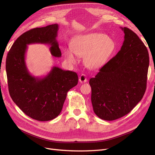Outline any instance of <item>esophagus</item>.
<instances>
[{
  "label": "esophagus",
  "mask_w": 155,
  "mask_h": 155,
  "mask_svg": "<svg viewBox=\"0 0 155 155\" xmlns=\"http://www.w3.org/2000/svg\"><path fill=\"white\" fill-rule=\"evenodd\" d=\"M79 81L80 83H85L87 81V76H85V74H81L79 78Z\"/></svg>",
  "instance_id": "esophagus-1"
}]
</instances>
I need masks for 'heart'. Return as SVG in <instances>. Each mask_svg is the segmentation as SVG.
I'll return each mask as SVG.
<instances>
[{
	"mask_svg": "<svg viewBox=\"0 0 155 155\" xmlns=\"http://www.w3.org/2000/svg\"><path fill=\"white\" fill-rule=\"evenodd\" d=\"M115 41L110 36L100 33H91L79 35L70 43V48L65 51V57L70 63L76 61L74 54L83 57L85 66L91 70L102 67L116 50Z\"/></svg>",
	"mask_w": 155,
	"mask_h": 155,
	"instance_id": "obj_1",
	"label": "heart"
}]
</instances>
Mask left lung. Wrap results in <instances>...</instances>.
<instances>
[{
    "mask_svg": "<svg viewBox=\"0 0 155 155\" xmlns=\"http://www.w3.org/2000/svg\"><path fill=\"white\" fill-rule=\"evenodd\" d=\"M121 29L125 35L120 50L89 81L94 112L107 121L127 114L141 101L146 89L147 49L134 31L126 27Z\"/></svg>",
    "mask_w": 155,
    "mask_h": 155,
    "instance_id": "8db88e82",
    "label": "left lung"
}]
</instances>
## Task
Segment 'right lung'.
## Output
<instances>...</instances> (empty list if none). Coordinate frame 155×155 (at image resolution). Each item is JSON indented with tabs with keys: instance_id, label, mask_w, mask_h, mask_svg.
<instances>
[{
	"instance_id": "1",
	"label": "right lung",
	"mask_w": 155,
	"mask_h": 155,
	"mask_svg": "<svg viewBox=\"0 0 155 155\" xmlns=\"http://www.w3.org/2000/svg\"><path fill=\"white\" fill-rule=\"evenodd\" d=\"M58 30V25L54 24L26 31L14 42L6 58L8 85L12 100L25 114L38 121L55 118L61 112L68 91L78 82L76 72L57 67L44 78L33 76L28 70V45H50L51 55L61 56L56 39Z\"/></svg>"
}]
</instances>
